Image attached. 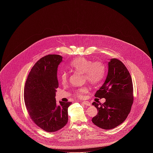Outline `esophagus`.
<instances>
[{
  "label": "esophagus",
  "mask_w": 153,
  "mask_h": 153,
  "mask_svg": "<svg viewBox=\"0 0 153 153\" xmlns=\"http://www.w3.org/2000/svg\"><path fill=\"white\" fill-rule=\"evenodd\" d=\"M82 102L84 105H86V106H91V103L90 102H88V101H84V102Z\"/></svg>",
  "instance_id": "1"
}]
</instances>
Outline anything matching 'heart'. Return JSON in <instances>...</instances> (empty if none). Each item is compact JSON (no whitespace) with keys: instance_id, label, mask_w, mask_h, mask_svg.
Segmentation results:
<instances>
[{"instance_id":"b5f03b06","label":"heart","mask_w":153,"mask_h":153,"mask_svg":"<svg viewBox=\"0 0 153 153\" xmlns=\"http://www.w3.org/2000/svg\"><path fill=\"white\" fill-rule=\"evenodd\" d=\"M70 66L74 71L84 74V76L89 82L96 84L102 80L105 76L103 65L99 62H93L83 57H79L71 62ZM62 82L65 83L68 79V74L63 72L60 76ZM88 88L84 86L76 90L75 93L77 97H82L87 93Z\"/></svg>"}]
</instances>
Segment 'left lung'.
<instances>
[{"mask_svg": "<svg viewBox=\"0 0 153 153\" xmlns=\"http://www.w3.org/2000/svg\"><path fill=\"white\" fill-rule=\"evenodd\" d=\"M108 68L105 81L94 95L106 101L103 104L93 103L98 113L92 122L100 128L111 129L123 123L129 114L133 103V86L131 77L121 61L110 59Z\"/></svg>", "mask_w": 153, "mask_h": 153, "instance_id": "1", "label": "left lung"}]
</instances>
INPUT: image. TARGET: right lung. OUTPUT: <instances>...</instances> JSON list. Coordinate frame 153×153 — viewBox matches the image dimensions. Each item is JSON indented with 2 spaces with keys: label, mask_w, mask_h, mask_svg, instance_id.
Segmentation results:
<instances>
[{
  "label": "right lung",
  "mask_w": 153,
  "mask_h": 153,
  "mask_svg": "<svg viewBox=\"0 0 153 153\" xmlns=\"http://www.w3.org/2000/svg\"><path fill=\"white\" fill-rule=\"evenodd\" d=\"M62 62L59 55L41 58L32 68L25 83V103L34 122L47 132L57 131L68 122V108L71 102L56 100L59 87L57 68Z\"/></svg>",
  "instance_id": "right-lung-1"
}]
</instances>
